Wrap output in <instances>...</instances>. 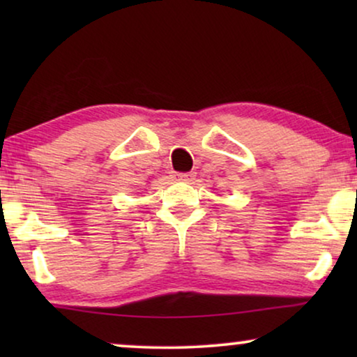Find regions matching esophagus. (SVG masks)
Instances as JSON below:
<instances>
[{
  "label": "esophagus",
  "instance_id": "esophagus-1",
  "mask_svg": "<svg viewBox=\"0 0 357 357\" xmlns=\"http://www.w3.org/2000/svg\"><path fill=\"white\" fill-rule=\"evenodd\" d=\"M177 177L178 180H183V182H192L195 178V172H180Z\"/></svg>",
  "mask_w": 357,
  "mask_h": 357
}]
</instances>
